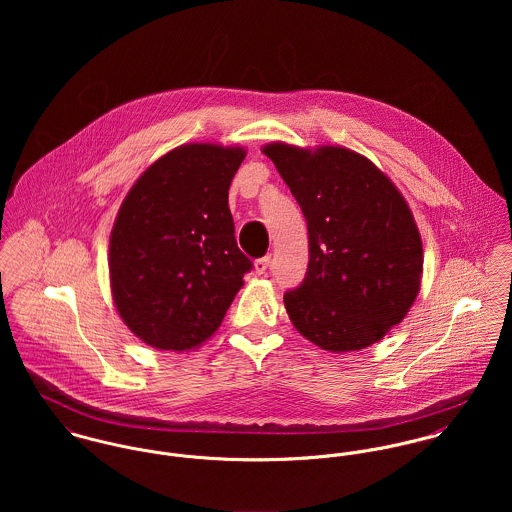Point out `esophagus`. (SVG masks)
<instances>
[{
  "mask_svg": "<svg viewBox=\"0 0 512 512\" xmlns=\"http://www.w3.org/2000/svg\"><path fill=\"white\" fill-rule=\"evenodd\" d=\"M268 266H270V256H262V258H258L256 262H254V270H256V274H266V270H268Z\"/></svg>",
  "mask_w": 512,
  "mask_h": 512,
  "instance_id": "esophagus-1",
  "label": "esophagus"
}]
</instances>
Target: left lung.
<instances>
[{
  "mask_svg": "<svg viewBox=\"0 0 512 512\" xmlns=\"http://www.w3.org/2000/svg\"><path fill=\"white\" fill-rule=\"evenodd\" d=\"M262 151L307 220L305 280L284 295L293 327L331 353L380 341L406 317L422 284V238L406 199L347 147L274 142Z\"/></svg>",
  "mask_w": 512,
  "mask_h": 512,
  "instance_id": "1",
  "label": "left lung"
}]
</instances>
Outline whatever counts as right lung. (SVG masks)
Segmentation results:
<instances>
[{"label":"right lung","mask_w":512,"mask_h":512,"mask_svg":"<svg viewBox=\"0 0 512 512\" xmlns=\"http://www.w3.org/2000/svg\"><path fill=\"white\" fill-rule=\"evenodd\" d=\"M244 157L242 147H175L126 195L110 234V286L120 317L149 347H201L244 286L252 262L228 209Z\"/></svg>","instance_id":"obj_1"}]
</instances>
